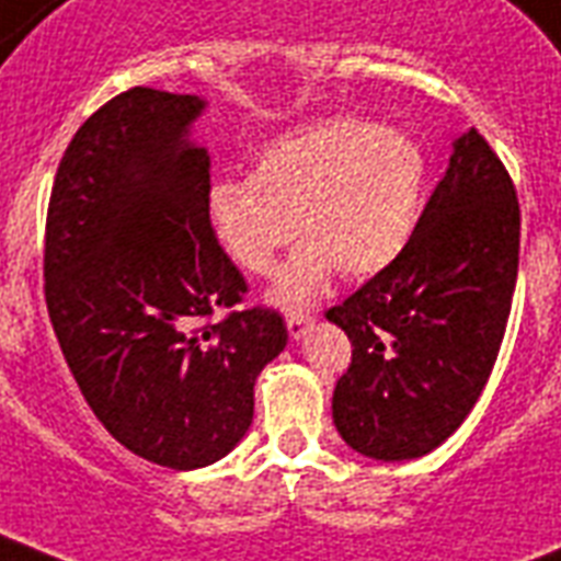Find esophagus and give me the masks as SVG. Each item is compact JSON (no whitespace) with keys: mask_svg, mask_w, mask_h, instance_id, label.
Wrapping results in <instances>:
<instances>
[{"mask_svg":"<svg viewBox=\"0 0 561 561\" xmlns=\"http://www.w3.org/2000/svg\"><path fill=\"white\" fill-rule=\"evenodd\" d=\"M285 327H288L290 341H299V337L309 332L311 318H309V314H288V320H285Z\"/></svg>","mask_w":561,"mask_h":561,"instance_id":"esophagus-1","label":"esophagus"}]
</instances>
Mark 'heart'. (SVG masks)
Returning <instances> with one entry per match:
<instances>
[{"instance_id":"heart-1","label":"heart","mask_w":561,"mask_h":561,"mask_svg":"<svg viewBox=\"0 0 561 561\" xmlns=\"http://www.w3.org/2000/svg\"><path fill=\"white\" fill-rule=\"evenodd\" d=\"M426 156L400 128L329 117L267 140L250 179L205 191V224L226 262L264 276L297 234L271 299L282 311L311 306L332 273L374 276L403 252L426 199Z\"/></svg>"}]
</instances>
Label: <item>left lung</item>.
I'll return each mask as SVG.
<instances>
[{
    "label": "left lung",
    "instance_id": "obj_1",
    "mask_svg": "<svg viewBox=\"0 0 561 561\" xmlns=\"http://www.w3.org/2000/svg\"><path fill=\"white\" fill-rule=\"evenodd\" d=\"M518 247L515 185L468 128L403 252L327 311L353 344L332 394V421L353 450L421 459L459 430L497 362Z\"/></svg>",
    "mask_w": 561,
    "mask_h": 561
}]
</instances>
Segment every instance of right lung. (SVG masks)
I'll return each instance as SVG.
<instances>
[{
  "label": "right lung",
  "instance_id": "add662e5",
  "mask_svg": "<svg viewBox=\"0 0 561 561\" xmlns=\"http://www.w3.org/2000/svg\"><path fill=\"white\" fill-rule=\"evenodd\" d=\"M203 96L131 88L76 131L46 217V309L93 414L135 456L214 465L252 423V388L288 344L271 309L232 311L243 276L205 224Z\"/></svg>",
  "mask_w": 561,
  "mask_h": 561
}]
</instances>
